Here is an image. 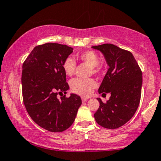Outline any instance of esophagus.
Masks as SVG:
<instances>
[{
  "label": "esophagus",
  "instance_id": "obj_1",
  "mask_svg": "<svg viewBox=\"0 0 161 161\" xmlns=\"http://www.w3.org/2000/svg\"><path fill=\"white\" fill-rule=\"evenodd\" d=\"M88 99V97H82V101H86Z\"/></svg>",
  "mask_w": 161,
  "mask_h": 161
}]
</instances>
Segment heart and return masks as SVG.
I'll use <instances>...</instances> for the list:
<instances>
[{
    "instance_id": "b5f03b06",
    "label": "heart",
    "mask_w": 161,
    "mask_h": 161,
    "mask_svg": "<svg viewBox=\"0 0 161 161\" xmlns=\"http://www.w3.org/2000/svg\"><path fill=\"white\" fill-rule=\"evenodd\" d=\"M77 59L87 65L90 66V74H97L101 68L99 66L100 58L95 51H88L77 54ZM76 64L74 59L68 57L63 63V69L66 75H70L74 73ZM71 90L75 93L82 96H88L96 87V82L93 79H74L70 82Z\"/></svg>"
}]
</instances>
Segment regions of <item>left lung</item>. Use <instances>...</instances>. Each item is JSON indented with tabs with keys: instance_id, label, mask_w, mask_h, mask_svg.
Segmentation results:
<instances>
[{
	"instance_id": "8db88e82",
	"label": "left lung",
	"mask_w": 161,
	"mask_h": 161,
	"mask_svg": "<svg viewBox=\"0 0 161 161\" xmlns=\"http://www.w3.org/2000/svg\"><path fill=\"white\" fill-rule=\"evenodd\" d=\"M92 47L104 54L109 66L99 94H110L106 104L97 98L100 106L94 116L102 127L117 129L130 120L137 110L142 94V70L130 51L112 44Z\"/></svg>"
}]
</instances>
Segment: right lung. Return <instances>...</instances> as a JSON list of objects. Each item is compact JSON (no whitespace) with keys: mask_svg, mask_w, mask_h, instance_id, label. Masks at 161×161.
I'll return each mask as SVG.
<instances>
[{"mask_svg":"<svg viewBox=\"0 0 161 161\" xmlns=\"http://www.w3.org/2000/svg\"><path fill=\"white\" fill-rule=\"evenodd\" d=\"M73 50L57 43L38 45L23 64L24 105L32 120L50 132H60L71 126L82 104L75 94L66 97L69 87L63 63ZM58 93L64 95L58 99Z\"/></svg>","mask_w":161,"mask_h":161,"instance_id":"right-lung-1","label":"right lung"}]
</instances>
